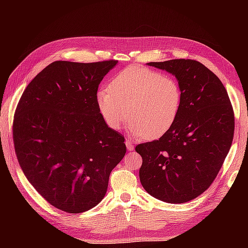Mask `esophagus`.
Wrapping results in <instances>:
<instances>
[{
  "label": "esophagus",
  "mask_w": 248,
  "mask_h": 248,
  "mask_svg": "<svg viewBox=\"0 0 248 248\" xmlns=\"http://www.w3.org/2000/svg\"><path fill=\"white\" fill-rule=\"evenodd\" d=\"M125 146H127V150H128V151H133V149H134L132 142L130 141L129 139L125 140Z\"/></svg>",
  "instance_id": "obj_1"
}]
</instances>
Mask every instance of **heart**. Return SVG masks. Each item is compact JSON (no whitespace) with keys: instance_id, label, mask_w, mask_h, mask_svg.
<instances>
[{"instance_id":"b5f03b06","label":"heart","mask_w":248,"mask_h":248,"mask_svg":"<svg viewBox=\"0 0 248 248\" xmlns=\"http://www.w3.org/2000/svg\"><path fill=\"white\" fill-rule=\"evenodd\" d=\"M182 99L179 83L171 75L129 66L116 75L109 89L98 91L97 106L109 128L120 129L131 116L129 130L134 137L156 139L173 127Z\"/></svg>"}]
</instances>
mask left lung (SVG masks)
<instances>
[{"mask_svg": "<svg viewBox=\"0 0 248 248\" xmlns=\"http://www.w3.org/2000/svg\"><path fill=\"white\" fill-rule=\"evenodd\" d=\"M174 75L182 106L169 131L136 146L142 156L140 182L148 194L169 203H184L209 188L223 164L234 136V112L217 75L198 61L150 62Z\"/></svg>", "mask_w": 248, "mask_h": 248, "instance_id": "1", "label": "left lung"}]
</instances>
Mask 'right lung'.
Listing matches in <instances>:
<instances>
[{
  "instance_id": "obj_1",
  "label": "right lung",
  "mask_w": 248,
  "mask_h": 248,
  "mask_svg": "<svg viewBox=\"0 0 248 248\" xmlns=\"http://www.w3.org/2000/svg\"><path fill=\"white\" fill-rule=\"evenodd\" d=\"M118 61H56L33 78L16 108L15 152L31 186L59 210L82 213L106 195L109 175L125 154L109 128L97 90Z\"/></svg>"
}]
</instances>
